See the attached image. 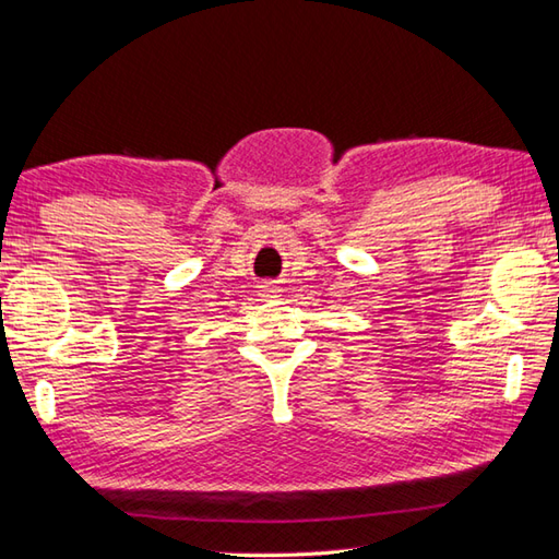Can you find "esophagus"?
<instances>
[{
    "mask_svg": "<svg viewBox=\"0 0 559 559\" xmlns=\"http://www.w3.org/2000/svg\"><path fill=\"white\" fill-rule=\"evenodd\" d=\"M265 292H267V294H277L280 289H275V287H265Z\"/></svg>",
    "mask_w": 559,
    "mask_h": 559,
    "instance_id": "obj_1",
    "label": "esophagus"
}]
</instances>
